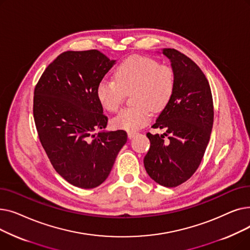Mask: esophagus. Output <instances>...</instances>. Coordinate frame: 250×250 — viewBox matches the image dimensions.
<instances>
[{"instance_id": "esophagus-1", "label": "esophagus", "mask_w": 250, "mask_h": 250, "mask_svg": "<svg viewBox=\"0 0 250 250\" xmlns=\"http://www.w3.org/2000/svg\"><path fill=\"white\" fill-rule=\"evenodd\" d=\"M138 135L137 132H127V137L128 139H134Z\"/></svg>"}]
</instances>
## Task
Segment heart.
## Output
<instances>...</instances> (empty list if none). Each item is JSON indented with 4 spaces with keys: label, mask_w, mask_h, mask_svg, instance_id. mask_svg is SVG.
<instances>
[{
    "label": "heart",
    "mask_w": 250,
    "mask_h": 250,
    "mask_svg": "<svg viewBox=\"0 0 250 250\" xmlns=\"http://www.w3.org/2000/svg\"><path fill=\"white\" fill-rule=\"evenodd\" d=\"M175 86L173 70L145 57H130L117 65L114 80L103 79L96 95L102 107L109 112L120 108L125 93L132 92L133 107L125 108L112 121L113 126L135 132L150 121L152 110H163L171 99Z\"/></svg>",
    "instance_id": "obj_1"
}]
</instances>
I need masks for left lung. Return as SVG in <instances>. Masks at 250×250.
Instances as JSON below:
<instances>
[{
	"instance_id": "1",
	"label": "left lung",
	"mask_w": 250,
	"mask_h": 250,
	"mask_svg": "<svg viewBox=\"0 0 250 250\" xmlns=\"http://www.w3.org/2000/svg\"><path fill=\"white\" fill-rule=\"evenodd\" d=\"M157 52L170 61L175 86L171 99L152 125L166 132L147 134L151 144L144 165L154 181L175 188L195 172L203 159L213 127V98L206 76L189 58L173 48ZM165 135L169 136L167 142Z\"/></svg>"
}]
</instances>
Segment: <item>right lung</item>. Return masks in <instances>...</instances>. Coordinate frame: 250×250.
I'll return each instance as SVG.
<instances>
[{
    "mask_svg": "<svg viewBox=\"0 0 250 250\" xmlns=\"http://www.w3.org/2000/svg\"><path fill=\"white\" fill-rule=\"evenodd\" d=\"M115 62L96 49L64 51L34 90L39 140L56 171L77 188H94L104 182L127 140L123 129H105L107 117L96 95Z\"/></svg>",
    "mask_w": 250,
    "mask_h": 250,
    "instance_id": "right-lung-1",
    "label": "right lung"
}]
</instances>
